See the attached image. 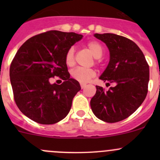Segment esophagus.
Wrapping results in <instances>:
<instances>
[{
  "mask_svg": "<svg viewBox=\"0 0 160 160\" xmlns=\"http://www.w3.org/2000/svg\"><path fill=\"white\" fill-rule=\"evenodd\" d=\"M80 87H81L82 89H83V88L86 87V84H85V83H80Z\"/></svg>",
  "mask_w": 160,
  "mask_h": 160,
  "instance_id": "esophagus-1",
  "label": "esophagus"
}]
</instances>
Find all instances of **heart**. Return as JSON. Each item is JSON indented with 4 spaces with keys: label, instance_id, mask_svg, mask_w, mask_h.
<instances>
[{
    "label": "heart",
    "instance_id": "heart-1",
    "mask_svg": "<svg viewBox=\"0 0 160 160\" xmlns=\"http://www.w3.org/2000/svg\"><path fill=\"white\" fill-rule=\"evenodd\" d=\"M88 48L92 53L94 58H101L103 55V47L99 42L96 41H91L88 43ZM74 53L75 49L73 46H71L67 51L65 55V62L67 66H72L74 63ZM71 77L74 80L80 83H87L90 79L95 76L94 70L92 69H85L82 67H77L71 70Z\"/></svg>",
    "mask_w": 160,
    "mask_h": 160
}]
</instances>
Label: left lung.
<instances>
[{"label":"left lung","instance_id":"8db88e82","mask_svg":"<svg viewBox=\"0 0 160 160\" xmlns=\"http://www.w3.org/2000/svg\"><path fill=\"white\" fill-rule=\"evenodd\" d=\"M94 36L110 52L109 63L100 79L114 86L108 91L96 86L90 107L97 118L114 123L129 117L142 104L148 93L149 67L142 50L132 40L111 33Z\"/></svg>","mask_w":160,"mask_h":160}]
</instances>
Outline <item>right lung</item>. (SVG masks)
I'll use <instances>...</instances> for the list:
<instances>
[{
    "label": "right lung",
    "instance_id": "right-lung-1",
    "mask_svg": "<svg viewBox=\"0 0 160 160\" xmlns=\"http://www.w3.org/2000/svg\"><path fill=\"white\" fill-rule=\"evenodd\" d=\"M83 35L74 32L49 31L32 37L18 50L10 67L14 99L19 110L31 120L52 125L70 112L80 85L70 78L65 55ZM59 76L62 85H51Z\"/></svg>",
    "mask_w": 160,
    "mask_h": 160
}]
</instances>
